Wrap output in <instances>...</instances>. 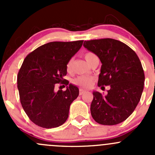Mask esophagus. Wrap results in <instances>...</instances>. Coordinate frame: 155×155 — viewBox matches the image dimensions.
Here are the masks:
<instances>
[{"label": "esophagus", "instance_id": "obj_1", "mask_svg": "<svg viewBox=\"0 0 155 155\" xmlns=\"http://www.w3.org/2000/svg\"><path fill=\"white\" fill-rule=\"evenodd\" d=\"M85 91L83 90V89H82V88L79 89V95H82L84 93H85Z\"/></svg>", "mask_w": 155, "mask_h": 155}]
</instances>
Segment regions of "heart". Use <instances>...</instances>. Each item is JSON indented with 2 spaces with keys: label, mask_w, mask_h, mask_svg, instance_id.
<instances>
[{
  "label": "heart",
  "mask_w": 155,
  "mask_h": 155,
  "mask_svg": "<svg viewBox=\"0 0 155 155\" xmlns=\"http://www.w3.org/2000/svg\"><path fill=\"white\" fill-rule=\"evenodd\" d=\"M85 59L86 60V61L89 64V62L91 61L93 58L96 57V54H94L93 52H86L84 55ZM72 69H73V59H70L68 61L66 64V70L68 73H71ZM92 81H93V78L91 77V76H77L76 78L73 79L72 82H73L74 85H78L79 87H88L91 85Z\"/></svg>",
  "instance_id": "heart-1"
}]
</instances>
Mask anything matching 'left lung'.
Masks as SVG:
<instances>
[{"mask_svg": "<svg viewBox=\"0 0 155 155\" xmlns=\"http://www.w3.org/2000/svg\"><path fill=\"white\" fill-rule=\"evenodd\" d=\"M83 46L102 63L98 86H110L105 96L93 91L92 118L104 125L125 121L140 102L144 87L145 74L140 58L127 45L114 39L88 40Z\"/></svg>", "mask_w": 155, "mask_h": 155, "instance_id": "left-lung-1", "label": "left lung"}]
</instances>
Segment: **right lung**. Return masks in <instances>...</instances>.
<instances>
[{
    "label": "right lung",
    "instance_id": "obj_1",
    "mask_svg": "<svg viewBox=\"0 0 155 155\" xmlns=\"http://www.w3.org/2000/svg\"><path fill=\"white\" fill-rule=\"evenodd\" d=\"M83 40L50 42L26 56L17 77L23 109L31 121L43 128L57 127L67 121L70 104L79 96L72 84L66 91H54L57 83L68 85L64 79L66 64L80 49Z\"/></svg>",
    "mask_w": 155,
    "mask_h": 155
}]
</instances>
